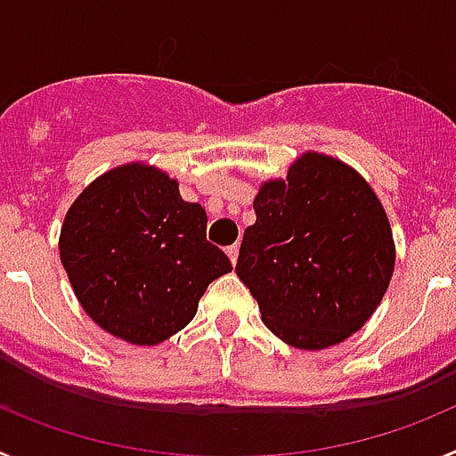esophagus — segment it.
Returning a JSON list of instances; mask_svg holds the SVG:
<instances>
[{"label":"esophagus","instance_id":"obj_1","mask_svg":"<svg viewBox=\"0 0 456 456\" xmlns=\"http://www.w3.org/2000/svg\"><path fill=\"white\" fill-rule=\"evenodd\" d=\"M225 253H228V257H231V263L237 265V257H240V244H232V247L225 248Z\"/></svg>","mask_w":456,"mask_h":456}]
</instances>
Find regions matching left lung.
Masks as SVG:
<instances>
[{
	"label": "left lung",
	"instance_id": "left-lung-1",
	"mask_svg": "<svg viewBox=\"0 0 456 456\" xmlns=\"http://www.w3.org/2000/svg\"><path fill=\"white\" fill-rule=\"evenodd\" d=\"M244 231L237 276L269 331L297 349H326L370 320L388 289L395 241L384 205L352 167L305 152L269 180Z\"/></svg>",
	"mask_w": 456,
	"mask_h": 456
}]
</instances>
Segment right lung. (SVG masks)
Listing matches in <instances>:
<instances>
[{"mask_svg":"<svg viewBox=\"0 0 456 456\" xmlns=\"http://www.w3.org/2000/svg\"><path fill=\"white\" fill-rule=\"evenodd\" d=\"M205 228V209L183 200L178 180L134 162L79 193L63 219L59 253L100 329L132 345H157L183 331L208 285L232 272Z\"/></svg>","mask_w":456,"mask_h":456,"instance_id":"obj_1","label":"right lung"}]
</instances>
